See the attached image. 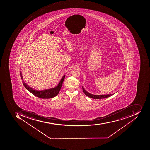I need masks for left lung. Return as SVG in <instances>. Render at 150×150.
Returning a JSON list of instances; mask_svg holds the SVG:
<instances>
[{
  "instance_id": "obj_1",
  "label": "left lung",
  "mask_w": 150,
  "mask_h": 150,
  "mask_svg": "<svg viewBox=\"0 0 150 150\" xmlns=\"http://www.w3.org/2000/svg\"><path fill=\"white\" fill-rule=\"evenodd\" d=\"M83 90L85 95L89 97L90 98H94V99H102V98H107L109 97L110 96H112L115 94V93H113V94H102V95H95V94H91L85 90L83 86Z\"/></svg>"
}]
</instances>
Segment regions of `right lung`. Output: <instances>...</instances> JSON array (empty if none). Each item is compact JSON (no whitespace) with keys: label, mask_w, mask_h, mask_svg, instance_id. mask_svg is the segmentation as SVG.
<instances>
[{"label":"right lung","mask_w":150,"mask_h":150,"mask_svg":"<svg viewBox=\"0 0 150 150\" xmlns=\"http://www.w3.org/2000/svg\"><path fill=\"white\" fill-rule=\"evenodd\" d=\"M20 75L21 79L22 80V83L24 85V87L26 88V89L28 90L29 92H30L31 93L34 94L35 96H36L37 97L41 98H51L55 97V96L57 95L59 93V91L61 89V87L62 86V83L64 81L65 75L62 76L61 79V80L59 82L58 84L56 87L54 88H51L50 89H45L43 90H38L34 89L33 88H31L28 85L25 83V81L23 80V78L22 75V73L20 71Z\"/></svg>","instance_id":"add662e5"}]
</instances>
